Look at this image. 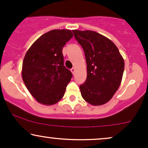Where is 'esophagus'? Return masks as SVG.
<instances>
[{
	"label": "esophagus",
	"mask_w": 148,
	"mask_h": 148,
	"mask_svg": "<svg viewBox=\"0 0 148 148\" xmlns=\"http://www.w3.org/2000/svg\"><path fill=\"white\" fill-rule=\"evenodd\" d=\"M71 72H72V74H75V72H76V69H75V68H74V67H73V68L71 69Z\"/></svg>",
	"instance_id": "1"
}]
</instances>
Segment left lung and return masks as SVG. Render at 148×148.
<instances>
[{
	"label": "left lung",
	"mask_w": 148,
	"mask_h": 148,
	"mask_svg": "<svg viewBox=\"0 0 148 148\" xmlns=\"http://www.w3.org/2000/svg\"><path fill=\"white\" fill-rule=\"evenodd\" d=\"M84 51L87 79L80 85L82 97L94 106L108 102L121 84L125 62L111 40L92 30H73Z\"/></svg>",
	"instance_id": "obj_1"
}]
</instances>
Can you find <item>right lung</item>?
Listing matches in <instances>:
<instances>
[{"mask_svg":"<svg viewBox=\"0 0 148 148\" xmlns=\"http://www.w3.org/2000/svg\"><path fill=\"white\" fill-rule=\"evenodd\" d=\"M73 37L69 30H52L42 35L25 53L22 79L38 102L57 103L64 96L72 74L64 65L62 48Z\"/></svg>","mask_w":148,"mask_h":148,"instance_id":"1","label":"right lung"}]
</instances>
